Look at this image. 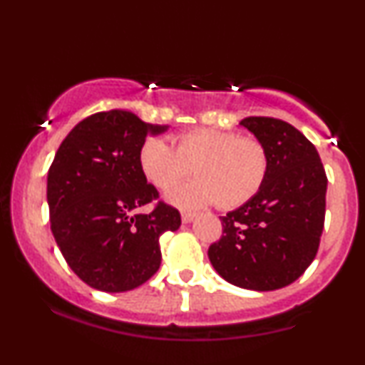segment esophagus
I'll use <instances>...</instances> for the list:
<instances>
[{
	"mask_svg": "<svg viewBox=\"0 0 365 365\" xmlns=\"http://www.w3.org/2000/svg\"><path fill=\"white\" fill-rule=\"evenodd\" d=\"M194 217H195L194 212H190V211H182V221H183V223H190V221L194 220Z\"/></svg>",
	"mask_w": 365,
	"mask_h": 365,
	"instance_id": "1",
	"label": "esophagus"
}]
</instances>
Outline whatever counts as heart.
<instances>
[{
    "label": "heart",
    "mask_w": 365,
    "mask_h": 365,
    "mask_svg": "<svg viewBox=\"0 0 365 365\" xmlns=\"http://www.w3.org/2000/svg\"><path fill=\"white\" fill-rule=\"evenodd\" d=\"M166 142L153 139L142 145L139 166L158 190H170L192 171L197 180L168 194L180 207H200L217 202L237 209L261 190L269 159L262 142L216 128H194Z\"/></svg>",
    "instance_id": "obj_1"
}]
</instances>
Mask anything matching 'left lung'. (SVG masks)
<instances>
[{
  "label": "left lung",
  "mask_w": 365,
  "mask_h": 365,
  "mask_svg": "<svg viewBox=\"0 0 365 365\" xmlns=\"http://www.w3.org/2000/svg\"><path fill=\"white\" fill-rule=\"evenodd\" d=\"M266 148L269 168L257 195L221 216L223 235L207 255L221 278L269 292L304 274L319 249L326 178L316 148L287 121L249 116L240 121Z\"/></svg>",
  "instance_id": "obj_1"
}]
</instances>
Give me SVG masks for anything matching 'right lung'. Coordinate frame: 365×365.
<instances>
[{
  "label": "right lung",
  "mask_w": 365,
  "mask_h": 365,
  "mask_svg": "<svg viewBox=\"0 0 365 365\" xmlns=\"http://www.w3.org/2000/svg\"><path fill=\"white\" fill-rule=\"evenodd\" d=\"M168 127L132 111L87 116L58 148L48 171L51 232L66 264L83 283L118 293L159 269V237L182 225L178 209L158 200L149 215L135 209L159 199L142 175L139 153L149 133Z\"/></svg>",
  "instance_id": "obj_1"
}]
</instances>
